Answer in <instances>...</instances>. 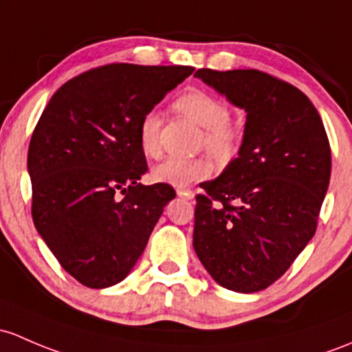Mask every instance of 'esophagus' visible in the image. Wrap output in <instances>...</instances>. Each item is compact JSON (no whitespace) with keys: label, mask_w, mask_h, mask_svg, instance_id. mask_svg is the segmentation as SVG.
Listing matches in <instances>:
<instances>
[{"label":"esophagus","mask_w":352,"mask_h":352,"mask_svg":"<svg viewBox=\"0 0 352 352\" xmlns=\"http://www.w3.org/2000/svg\"><path fill=\"white\" fill-rule=\"evenodd\" d=\"M177 195H179V197L187 199V201L194 199V192L188 190V188H177Z\"/></svg>","instance_id":"esophagus-1"}]
</instances>
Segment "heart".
<instances>
[{
	"instance_id": "1",
	"label": "heart",
	"mask_w": 352,
	"mask_h": 352,
	"mask_svg": "<svg viewBox=\"0 0 352 352\" xmlns=\"http://www.w3.org/2000/svg\"><path fill=\"white\" fill-rule=\"evenodd\" d=\"M173 108L202 126L201 146L207 148L219 160H229L239 151L243 140L241 126L229 120L228 104L204 89H190L175 99ZM162 116L151 109L143 114L138 124V143L146 157L160 155ZM214 165L207 155L194 158L170 157L151 172L155 182L172 187H188L190 184L210 177Z\"/></svg>"
}]
</instances>
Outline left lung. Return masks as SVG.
Listing matches in <instances>:
<instances>
[{
  "mask_svg": "<svg viewBox=\"0 0 352 352\" xmlns=\"http://www.w3.org/2000/svg\"><path fill=\"white\" fill-rule=\"evenodd\" d=\"M194 76L246 111L239 157L195 197L194 250L228 290H265L316 234L331 179L327 133L310 99L278 77L256 69Z\"/></svg>",
  "mask_w": 352,
  "mask_h": 352,
  "instance_id": "left-lung-1",
  "label": "left lung"
}]
</instances>
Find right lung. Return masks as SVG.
<instances>
[{"label":"right lung","mask_w":352,"mask_h":352,"mask_svg":"<svg viewBox=\"0 0 352 352\" xmlns=\"http://www.w3.org/2000/svg\"><path fill=\"white\" fill-rule=\"evenodd\" d=\"M194 72L184 65L108 64L67 80L28 146L32 217L62 268L89 288L124 278L175 190L142 186L143 114Z\"/></svg>","instance_id":"add662e5"}]
</instances>
